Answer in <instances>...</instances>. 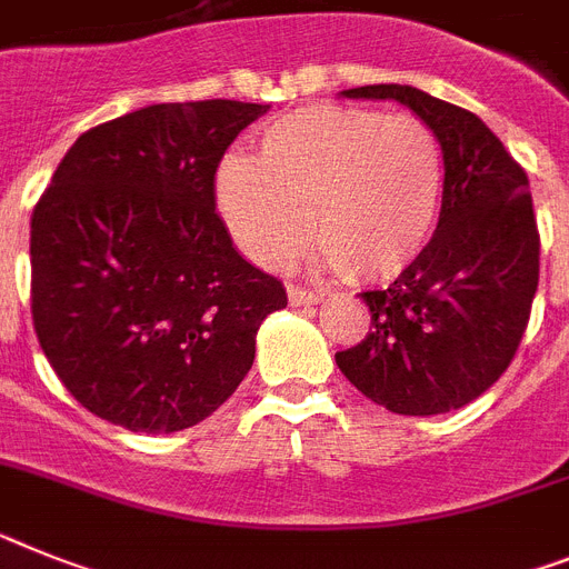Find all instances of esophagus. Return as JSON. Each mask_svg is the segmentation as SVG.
<instances>
[{
  "label": "esophagus",
  "instance_id": "esophagus-1",
  "mask_svg": "<svg viewBox=\"0 0 569 569\" xmlns=\"http://www.w3.org/2000/svg\"><path fill=\"white\" fill-rule=\"evenodd\" d=\"M288 299L293 308H308V305H319L325 299L322 290H305V288H296V284H290L288 288Z\"/></svg>",
  "mask_w": 569,
  "mask_h": 569
}]
</instances>
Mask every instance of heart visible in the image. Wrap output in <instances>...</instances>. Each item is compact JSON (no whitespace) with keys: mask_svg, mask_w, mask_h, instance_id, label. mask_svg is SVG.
<instances>
[{"mask_svg":"<svg viewBox=\"0 0 569 569\" xmlns=\"http://www.w3.org/2000/svg\"><path fill=\"white\" fill-rule=\"evenodd\" d=\"M259 158L230 154L216 174L221 218L256 264L281 270L308 244L368 281L397 279L435 236L446 154L423 120L308 106L261 132Z\"/></svg>","mask_w":569,"mask_h":569,"instance_id":"b5f03b06","label":"heart"}]
</instances>
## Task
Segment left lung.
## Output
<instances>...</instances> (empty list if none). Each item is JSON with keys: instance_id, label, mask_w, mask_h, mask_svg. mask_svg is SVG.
I'll list each match as a JSON object with an SVG mask.
<instances>
[{"instance_id": "left-lung-1", "label": "left lung", "mask_w": 569, "mask_h": 569, "mask_svg": "<svg viewBox=\"0 0 569 569\" xmlns=\"http://www.w3.org/2000/svg\"><path fill=\"white\" fill-rule=\"evenodd\" d=\"M348 100H395L446 154L443 207L423 256L386 290L362 293L368 337L339 371L395 415L463 409L509 368L538 290V227L527 172L472 111L415 86H362Z\"/></svg>"}]
</instances>
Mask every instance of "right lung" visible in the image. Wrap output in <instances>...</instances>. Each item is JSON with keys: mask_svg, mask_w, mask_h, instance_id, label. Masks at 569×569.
<instances>
[{"mask_svg": "<svg viewBox=\"0 0 569 569\" xmlns=\"http://www.w3.org/2000/svg\"><path fill=\"white\" fill-rule=\"evenodd\" d=\"M267 109L154 103L94 126L60 160L31 218V313L91 415L172 435L252 368L256 333L288 293L232 244L216 169Z\"/></svg>", "mask_w": 569, "mask_h": 569, "instance_id": "obj_1", "label": "right lung"}]
</instances>
